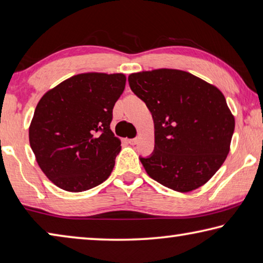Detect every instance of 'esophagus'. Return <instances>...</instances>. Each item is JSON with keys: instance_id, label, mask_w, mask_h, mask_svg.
<instances>
[{"instance_id": "obj_1", "label": "esophagus", "mask_w": 263, "mask_h": 263, "mask_svg": "<svg viewBox=\"0 0 263 263\" xmlns=\"http://www.w3.org/2000/svg\"><path fill=\"white\" fill-rule=\"evenodd\" d=\"M137 141H139V139H137V137H135V139H129L128 140V143L132 144V145H135L137 143Z\"/></svg>"}]
</instances>
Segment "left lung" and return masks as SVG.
I'll return each instance as SVG.
<instances>
[{
    "label": "left lung",
    "mask_w": 263,
    "mask_h": 263,
    "mask_svg": "<svg viewBox=\"0 0 263 263\" xmlns=\"http://www.w3.org/2000/svg\"><path fill=\"white\" fill-rule=\"evenodd\" d=\"M132 91L155 123V150L140 157L163 186L187 193L209 180L230 151L234 118L217 87L177 69L132 73Z\"/></svg>",
    "instance_id": "8db88e82"
}]
</instances>
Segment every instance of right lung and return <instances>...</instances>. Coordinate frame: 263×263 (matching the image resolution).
Here are the masks:
<instances>
[{"label": "right lung", "instance_id": "right-lung-1", "mask_svg": "<svg viewBox=\"0 0 263 263\" xmlns=\"http://www.w3.org/2000/svg\"><path fill=\"white\" fill-rule=\"evenodd\" d=\"M124 85L123 73H80L39 100L29 129L30 145L54 185L78 193L109 177L121 150L109 124Z\"/></svg>", "mask_w": 263, "mask_h": 263}]
</instances>
